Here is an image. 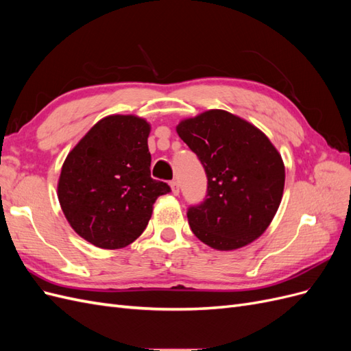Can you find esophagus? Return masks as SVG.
Wrapping results in <instances>:
<instances>
[{"mask_svg":"<svg viewBox=\"0 0 351 351\" xmlns=\"http://www.w3.org/2000/svg\"><path fill=\"white\" fill-rule=\"evenodd\" d=\"M169 186H171V193H173L174 196H177V195L180 193V186H178V183L174 180V182L169 183Z\"/></svg>","mask_w":351,"mask_h":351,"instance_id":"34e87169","label":"esophagus"}]
</instances>
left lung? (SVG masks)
I'll list each match as a JSON object with an SVG mask.
<instances>
[{"label": "left lung", "instance_id": "1", "mask_svg": "<svg viewBox=\"0 0 351 351\" xmlns=\"http://www.w3.org/2000/svg\"><path fill=\"white\" fill-rule=\"evenodd\" d=\"M177 134L205 168L208 193L187 219L193 234L215 250H236L259 239L280 208L285 167L256 125L224 110L180 121Z\"/></svg>", "mask_w": 351, "mask_h": 351}]
</instances>
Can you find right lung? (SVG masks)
I'll return each instance as SVG.
<instances>
[{
    "instance_id": "add662e5",
    "label": "right lung",
    "mask_w": 351,
    "mask_h": 351,
    "mask_svg": "<svg viewBox=\"0 0 351 351\" xmlns=\"http://www.w3.org/2000/svg\"><path fill=\"white\" fill-rule=\"evenodd\" d=\"M151 124L133 114L104 117L69 152L57 196L70 227L101 249L129 246L169 186L151 177Z\"/></svg>"
}]
</instances>
